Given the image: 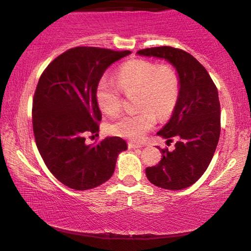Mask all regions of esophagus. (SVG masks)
I'll return each mask as SVG.
<instances>
[{"label": "esophagus", "mask_w": 251, "mask_h": 251, "mask_svg": "<svg viewBox=\"0 0 251 251\" xmlns=\"http://www.w3.org/2000/svg\"><path fill=\"white\" fill-rule=\"evenodd\" d=\"M128 146L129 149H140V147H144L142 144H135V143H129Z\"/></svg>", "instance_id": "34e87169"}]
</instances>
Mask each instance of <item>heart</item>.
Returning a JSON list of instances; mask_svg holds the SVG:
<instances>
[{
	"instance_id": "1",
	"label": "heart",
	"mask_w": 251,
	"mask_h": 251,
	"mask_svg": "<svg viewBox=\"0 0 251 251\" xmlns=\"http://www.w3.org/2000/svg\"><path fill=\"white\" fill-rule=\"evenodd\" d=\"M119 87L111 78L102 77L96 89L99 108L107 115H116L121 109V90L129 96L137 94L136 106L140 109L119 118L109 129L116 136L131 140L142 139L156 122L166 119L176 107L179 97V78L167 65L145 59L126 61L118 71Z\"/></svg>"
}]
</instances>
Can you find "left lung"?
<instances>
[{"label": "left lung", "instance_id": "left-lung-1", "mask_svg": "<svg viewBox=\"0 0 251 251\" xmlns=\"http://www.w3.org/2000/svg\"><path fill=\"white\" fill-rule=\"evenodd\" d=\"M138 56L164 59L177 72L179 97L163 128L156 133L177 139L174 151L161 150L159 164L146 168L151 183L164 190L178 191L193 185L210 163L221 133L218 91L208 72L192 54L171 47L139 50Z\"/></svg>", "mask_w": 251, "mask_h": 251}]
</instances>
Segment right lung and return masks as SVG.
Here are the masks:
<instances>
[{
	"label": "right lung",
	"instance_id": "obj_1",
	"mask_svg": "<svg viewBox=\"0 0 251 251\" xmlns=\"http://www.w3.org/2000/svg\"><path fill=\"white\" fill-rule=\"evenodd\" d=\"M130 51L77 47L58 56L41 75L33 99V130L37 150L60 183L91 190L114 174L119 154L128 149L120 137L87 144L99 131L101 112L96 89L107 67Z\"/></svg>",
	"mask_w": 251,
	"mask_h": 251
}]
</instances>
